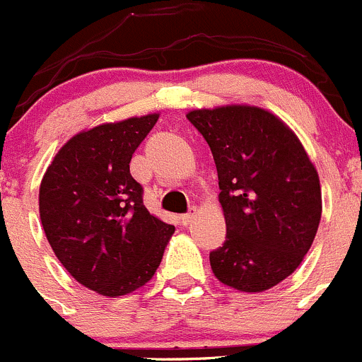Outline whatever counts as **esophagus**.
<instances>
[{
	"instance_id": "34e87169",
	"label": "esophagus",
	"mask_w": 362,
	"mask_h": 362,
	"mask_svg": "<svg viewBox=\"0 0 362 362\" xmlns=\"http://www.w3.org/2000/svg\"><path fill=\"white\" fill-rule=\"evenodd\" d=\"M195 215H197V208H192L190 211L179 216V222H181V226H188L195 218Z\"/></svg>"
}]
</instances>
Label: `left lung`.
Segmentation results:
<instances>
[{"label": "left lung", "mask_w": 362, "mask_h": 362, "mask_svg": "<svg viewBox=\"0 0 362 362\" xmlns=\"http://www.w3.org/2000/svg\"><path fill=\"white\" fill-rule=\"evenodd\" d=\"M187 119L211 149L226 242L209 252L215 277L259 293L293 274L322 218L318 172L286 124L249 105L192 110Z\"/></svg>", "instance_id": "obj_1"}]
</instances>
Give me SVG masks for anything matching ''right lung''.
Masks as SVG:
<instances>
[{
	"label": "right lung",
	"mask_w": 362,
	"mask_h": 362,
	"mask_svg": "<svg viewBox=\"0 0 362 362\" xmlns=\"http://www.w3.org/2000/svg\"><path fill=\"white\" fill-rule=\"evenodd\" d=\"M158 113L106 122L72 136L39 190L44 233L65 270L92 291L122 297L153 279L174 226L151 215L129 174Z\"/></svg>",
	"instance_id": "add662e5"
}]
</instances>
